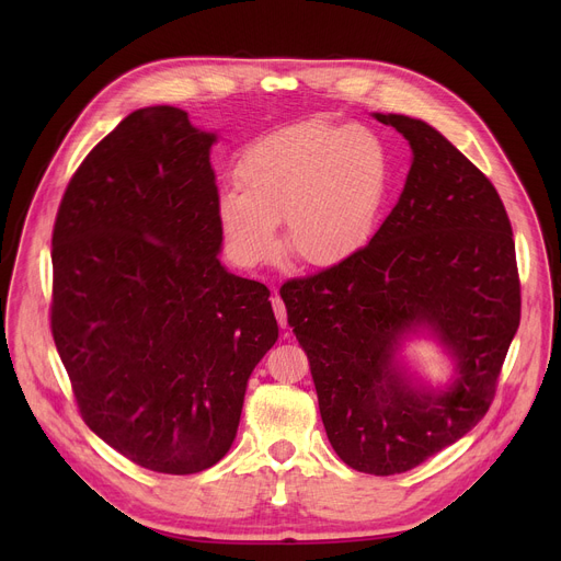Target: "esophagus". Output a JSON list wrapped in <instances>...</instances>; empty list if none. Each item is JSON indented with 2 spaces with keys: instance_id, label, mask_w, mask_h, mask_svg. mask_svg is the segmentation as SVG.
I'll use <instances>...</instances> for the list:
<instances>
[{
  "instance_id": "obj_1",
  "label": "esophagus",
  "mask_w": 561,
  "mask_h": 561,
  "mask_svg": "<svg viewBox=\"0 0 561 561\" xmlns=\"http://www.w3.org/2000/svg\"><path fill=\"white\" fill-rule=\"evenodd\" d=\"M271 304H273V310H275V317H277V324H279L282 329H286V306H284L282 297L275 295V297L271 299Z\"/></svg>"
}]
</instances>
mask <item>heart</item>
I'll return each instance as SVG.
<instances>
[{
  "instance_id": "obj_1",
  "label": "heart",
  "mask_w": 561,
  "mask_h": 561,
  "mask_svg": "<svg viewBox=\"0 0 561 561\" xmlns=\"http://www.w3.org/2000/svg\"><path fill=\"white\" fill-rule=\"evenodd\" d=\"M388 152L364 126L306 122L251 144L234 169L237 190L217 204L232 255L244 266L286 249L308 268L351 260L373 237L388 193Z\"/></svg>"
}]
</instances>
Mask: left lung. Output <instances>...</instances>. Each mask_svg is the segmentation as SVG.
<instances>
[{
    "label": "left lung",
    "mask_w": 561,
    "mask_h": 561,
    "mask_svg": "<svg viewBox=\"0 0 561 561\" xmlns=\"http://www.w3.org/2000/svg\"><path fill=\"white\" fill-rule=\"evenodd\" d=\"M413 148L404 193L351 260L282 284L327 435L344 463L407 472L489 413L522 314L513 228L491 180L442 133L379 115ZM428 323L458 359L439 396L391 368L396 342Z\"/></svg>",
    "instance_id": "left-lung-1"
}]
</instances>
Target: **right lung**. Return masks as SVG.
I'll return each mask as SVG.
<instances>
[{
  "label": "right lung",
  "instance_id": "1",
  "mask_svg": "<svg viewBox=\"0 0 561 561\" xmlns=\"http://www.w3.org/2000/svg\"><path fill=\"white\" fill-rule=\"evenodd\" d=\"M213 141L182 108L130 113L79 164L53 226L50 333L77 411L167 474L228 453L277 340L268 288L217 260Z\"/></svg>",
  "mask_w": 561,
  "mask_h": 561
}]
</instances>
